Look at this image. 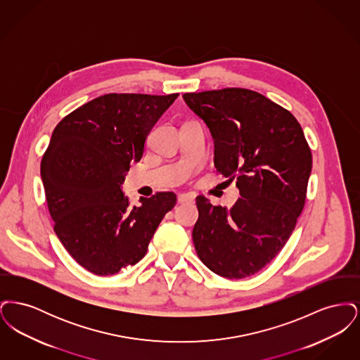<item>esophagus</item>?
<instances>
[{"label": "esophagus", "mask_w": 360, "mask_h": 360, "mask_svg": "<svg viewBox=\"0 0 360 360\" xmlns=\"http://www.w3.org/2000/svg\"><path fill=\"white\" fill-rule=\"evenodd\" d=\"M193 198L188 194H179L178 195V204H185V202H191Z\"/></svg>", "instance_id": "obj_1"}]
</instances>
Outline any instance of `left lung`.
<instances>
[{"instance_id":"1","label":"left lung","mask_w":360,"mask_h":360,"mask_svg":"<svg viewBox=\"0 0 360 360\" xmlns=\"http://www.w3.org/2000/svg\"><path fill=\"white\" fill-rule=\"evenodd\" d=\"M214 140V166L240 197L231 209L195 198L197 255L224 278L257 274L290 238L307 200L311 153L290 112L260 93L226 87L185 93Z\"/></svg>"}]
</instances>
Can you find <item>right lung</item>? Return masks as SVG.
<instances>
[{
    "label": "right lung",
    "mask_w": 360,
    "mask_h": 360,
    "mask_svg": "<svg viewBox=\"0 0 360 360\" xmlns=\"http://www.w3.org/2000/svg\"><path fill=\"white\" fill-rule=\"evenodd\" d=\"M178 93H110L84 103L55 127L40 175L53 231L72 259L96 275H113L141 260L172 191L129 206L121 184L139 162L156 121Z\"/></svg>",
    "instance_id": "obj_1"
}]
</instances>
